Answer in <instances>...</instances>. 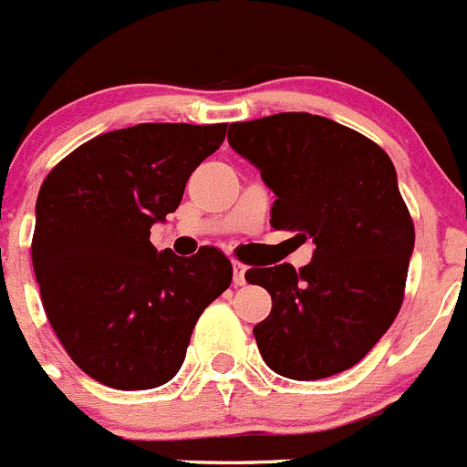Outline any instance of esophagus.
<instances>
[{
	"instance_id": "34e87169",
	"label": "esophagus",
	"mask_w": 467,
	"mask_h": 467,
	"mask_svg": "<svg viewBox=\"0 0 467 467\" xmlns=\"http://www.w3.org/2000/svg\"><path fill=\"white\" fill-rule=\"evenodd\" d=\"M245 274H247L245 264L234 262V285H236V287H241V285L247 283V275Z\"/></svg>"
}]
</instances>
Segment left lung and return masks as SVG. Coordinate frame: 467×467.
Returning <instances> with one entry per match:
<instances>
[{
    "mask_svg": "<svg viewBox=\"0 0 467 467\" xmlns=\"http://www.w3.org/2000/svg\"><path fill=\"white\" fill-rule=\"evenodd\" d=\"M229 144L275 193L271 226L316 243L304 269L245 274L274 301L253 329L264 362L296 381L350 369L393 325L414 253L393 161L353 128L306 111L231 123Z\"/></svg>",
    "mask_w": 467,
    "mask_h": 467,
    "instance_id": "8db88e82",
    "label": "left lung"
}]
</instances>
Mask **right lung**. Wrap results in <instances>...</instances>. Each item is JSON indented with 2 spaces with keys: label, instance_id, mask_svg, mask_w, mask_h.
I'll use <instances>...</instances> for the list:
<instances>
[{
  "label": "right lung",
  "instance_id": "right-lung-1",
  "mask_svg": "<svg viewBox=\"0 0 467 467\" xmlns=\"http://www.w3.org/2000/svg\"><path fill=\"white\" fill-rule=\"evenodd\" d=\"M224 135L226 123H138L81 144L41 184L32 236L41 304L95 381L119 390L171 381L196 320L231 285L217 247L177 257L150 241Z\"/></svg>",
  "mask_w": 467,
  "mask_h": 467
}]
</instances>
